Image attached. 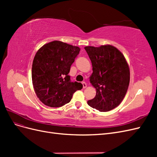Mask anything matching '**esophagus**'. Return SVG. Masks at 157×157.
<instances>
[{"label": "esophagus", "instance_id": "1", "mask_svg": "<svg viewBox=\"0 0 157 157\" xmlns=\"http://www.w3.org/2000/svg\"><path fill=\"white\" fill-rule=\"evenodd\" d=\"M82 86H83V88H86V86H87L86 83L85 82H82Z\"/></svg>", "mask_w": 157, "mask_h": 157}]
</instances>
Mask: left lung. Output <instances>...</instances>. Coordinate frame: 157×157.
Segmentation results:
<instances>
[{
  "label": "left lung",
  "mask_w": 157,
  "mask_h": 157,
  "mask_svg": "<svg viewBox=\"0 0 157 157\" xmlns=\"http://www.w3.org/2000/svg\"><path fill=\"white\" fill-rule=\"evenodd\" d=\"M92 64L90 83L96 95L88 105L101 112L111 111L124 99L130 83V69L124 56L115 47H84Z\"/></svg>",
  "instance_id": "obj_1"
}]
</instances>
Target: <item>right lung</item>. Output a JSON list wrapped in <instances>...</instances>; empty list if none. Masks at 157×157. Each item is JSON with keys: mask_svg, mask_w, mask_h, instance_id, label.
<instances>
[{"mask_svg": "<svg viewBox=\"0 0 157 157\" xmlns=\"http://www.w3.org/2000/svg\"><path fill=\"white\" fill-rule=\"evenodd\" d=\"M80 50L78 46L55 40L37 51L32 65V81L38 98L44 105L63 106L82 88L80 82H71L68 75Z\"/></svg>", "mask_w": 157, "mask_h": 157, "instance_id": "add662e5", "label": "right lung"}]
</instances>
